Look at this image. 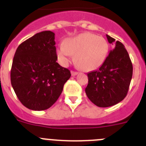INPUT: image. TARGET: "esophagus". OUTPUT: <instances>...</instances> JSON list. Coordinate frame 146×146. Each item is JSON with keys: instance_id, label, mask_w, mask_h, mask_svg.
Returning <instances> with one entry per match:
<instances>
[{"instance_id": "obj_1", "label": "esophagus", "mask_w": 146, "mask_h": 146, "mask_svg": "<svg viewBox=\"0 0 146 146\" xmlns=\"http://www.w3.org/2000/svg\"><path fill=\"white\" fill-rule=\"evenodd\" d=\"M71 74H72V76H75L78 74V72H74V71H72L71 72Z\"/></svg>"}]
</instances>
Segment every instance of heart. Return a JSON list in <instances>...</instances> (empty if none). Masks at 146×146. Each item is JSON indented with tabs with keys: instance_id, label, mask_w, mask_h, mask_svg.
Wrapping results in <instances>:
<instances>
[{
	"instance_id": "b5f03b06",
	"label": "heart",
	"mask_w": 146,
	"mask_h": 146,
	"mask_svg": "<svg viewBox=\"0 0 146 146\" xmlns=\"http://www.w3.org/2000/svg\"><path fill=\"white\" fill-rule=\"evenodd\" d=\"M108 50L109 45L105 38L94 33H82L59 44L56 52L62 65H68L74 55L76 65L88 72L102 65Z\"/></svg>"
}]
</instances>
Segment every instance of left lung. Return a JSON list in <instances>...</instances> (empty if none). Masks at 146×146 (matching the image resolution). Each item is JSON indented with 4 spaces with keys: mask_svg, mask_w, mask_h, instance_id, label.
I'll return each instance as SVG.
<instances>
[{
    "mask_svg": "<svg viewBox=\"0 0 146 146\" xmlns=\"http://www.w3.org/2000/svg\"><path fill=\"white\" fill-rule=\"evenodd\" d=\"M110 44L115 47L98 70L88 73V83L86 93L94 104L108 108L118 104L128 93L133 67L124 45L106 35Z\"/></svg>",
    "mask_w": 146,
    "mask_h": 146,
    "instance_id": "left-lung-1",
    "label": "left lung"
}]
</instances>
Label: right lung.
Listing matches in <instances>:
<instances>
[{
	"label": "right lung",
	"instance_id": "add662e5",
	"mask_svg": "<svg viewBox=\"0 0 146 146\" xmlns=\"http://www.w3.org/2000/svg\"><path fill=\"white\" fill-rule=\"evenodd\" d=\"M55 33L40 32L20 44L11 69V83L20 102L44 110L57 101L71 72L57 63Z\"/></svg>",
	"mask_w": 146,
	"mask_h": 146
}]
</instances>
